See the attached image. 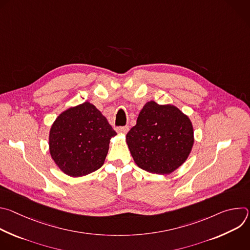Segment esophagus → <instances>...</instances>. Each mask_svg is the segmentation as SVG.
I'll use <instances>...</instances> for the list:
<instances>
[{
    "instance_id": "obj_1",
    "label": "esophagus",
    "mask_w": 250,
    "mask_h": 250,
    "mask_svg": "<svg viewBox=\"0 0 250 250\" xmlns=\"http://www.w3.org/2000/svg\"><path fill=\"white\" fill-rule=\"evenodd\" d=\"M128 129H129V128H128V126H127V125H125V126L118 127V129H117V130H118V132H121V133H124V134H125V133H126V132L128 131Z\"/></svg>"
}]
</instances>
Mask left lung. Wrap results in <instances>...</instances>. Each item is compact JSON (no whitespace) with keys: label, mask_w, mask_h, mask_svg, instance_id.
Returning a JSON list of instances; mask_svg holds the SVG:
<instances>
[{"label":"left lung","mask_w":250,"mask_h":250,"mask_svg":"<svg viewBox=\"0 0 250 250\" xmlns=\"http://www.w3.org/2000/svg\"><path fill=\"white\" fill-rule=\"evenodd\" d=\"M136 165L150 173L170 174L188 158L194 129L188 116L173 104L147 102L126 134Z\"/></svg>","instance_id":"1"}]
</instances>
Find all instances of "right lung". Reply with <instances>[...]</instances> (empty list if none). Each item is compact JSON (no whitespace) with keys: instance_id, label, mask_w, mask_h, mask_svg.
<instances>
[{"instance_id":"add662e5","label":"right lung","mask_w":250,"mask_h":250,"mask_svg":"<svg viewBox=\"0 0 250 250\" xmlns=\"http://www.w3.org/2000/svg\"><path fill=\"white\" fill-rule=\"evenodd\" d=\"M115 135L105 117L85 102L56 118L49 131V152L66 175L85 176L102 167Z\"/></svg>"}]
</instances>
